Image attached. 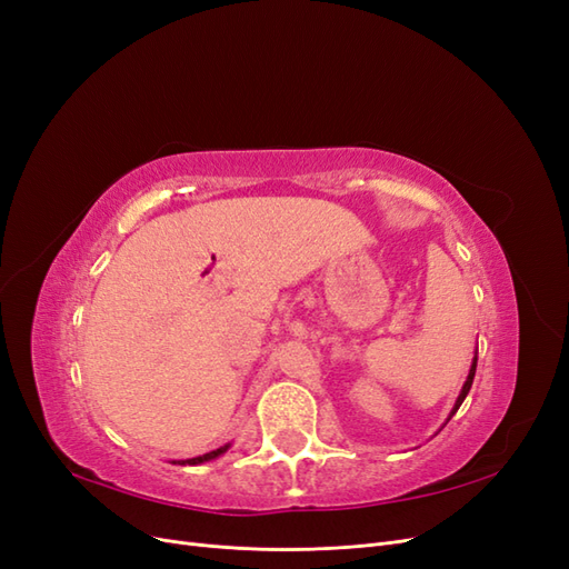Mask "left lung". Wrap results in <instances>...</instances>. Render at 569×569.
Returning <instances> with one entry per match:
<instances>
[{
    "mask_svg": "<svg viewBox=\"0 0 569 569\" xmlns=\"http://www.w3.org/2000/svg\"><path fill=\"white\" fill-rule=\"evenodd\" d=\"M475 370H477V358H475V363H472V368H470L468 380H465V385H462V391H460V396H458V401H456V408H453V412L460 408V403L465 401V396H468V391H470V387H472V380H475ZM453 412H451V416H453Z\"/></svg>",
    "mask_w": 569,
    "mask_h": 569,
    "instance_id": "1",
    "label": "left lung"
}]
</instances>
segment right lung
<instances>
[{"label":"right lung","mask_w":569,"mask_h":569,"mask_svg":"<svg viewBox=\"0 0 569 569\" xmlns=\"http://www.w3.org/2000/svg\"><path fill=\"white\" fill-rule=\"evenodd\" d=\"M228 451V446H220V449H216V451H211V453H203V456H199V458H189V460H182L180 465H199V462H206V460H213V458H218L220 453H226Z\"/></svg>","instance_id":"add662e5"}]
</instances>
